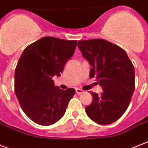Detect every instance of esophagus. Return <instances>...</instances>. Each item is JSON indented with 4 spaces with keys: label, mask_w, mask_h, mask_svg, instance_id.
Returning <instances> with one entry per match:
<instances>
[{
    "label": "esophagus",
    "mask_w": 148,
    "mask_h": 148,
    "mask_svg": "<svg viewBox=\"0 0 148 148\" xmlns=\"http://www.w3.org/2000/svg\"><path fill=\"white\" fill-rule=\"evenodd\" d=\"M76 93L77 95H80V94H81V93H84V91H83L81 89L77 88V89H76Z\"/></svg>",
    "instance_id": "34e87169"
}]
</instances>
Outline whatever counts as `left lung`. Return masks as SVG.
Masks as SVG:
<instances>
[{
    "label": "left lung",
    "mask_w": 148,
    "mask_h": 148,
    "mask_svg": "<svg viewBox=\"0 0 148 148\" xmlns=\"http://www.w3.org/2000/svg\"><path fill=\"white\" fill-rule=\"evenodd\" d=\"M77 46L92 68L103 93L90 92L93 101L86 115L99 125L117 121L128 109L134 91V68L125 51L104 39L78 41Z\"/></svg>",
    "instance_id": "1"
}]
</instances>
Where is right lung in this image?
I'll list each match as a JSON object with an SVG mask.
<instances>
[{
	"label": "right lung",
	"instance_id": "add662e5",
	"mask_svg": "<svg viewBox=\"0 0 148 148\" xmlns=\"http://www.w3.org/2000/svg\"><path fill=\"white\" fill-rule=\"evenodd\" d=\"M76 46L77 40L47 36L23 51L15 69V93L23 111L36 124L58 122L75 94L74 89L63 90L55 86L52 77L61 76Z\"/></svg>",
	"mask_w": 148,
	"mask_h": 148
}]
</instances>
